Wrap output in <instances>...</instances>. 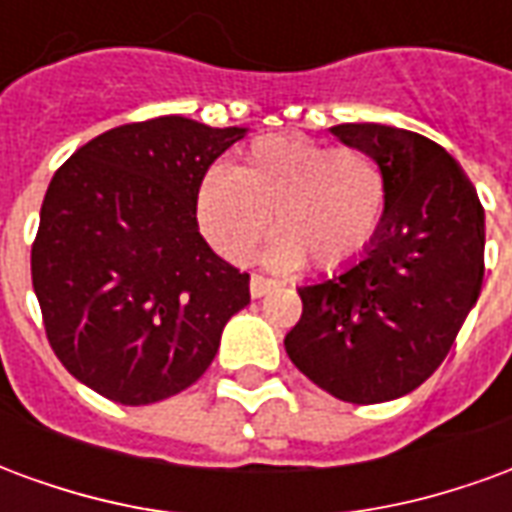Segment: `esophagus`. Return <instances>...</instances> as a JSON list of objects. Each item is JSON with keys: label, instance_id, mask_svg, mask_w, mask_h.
Masks as SVG:
<instances>
[{"label": "esophagus", "instance_id": "34e87169", "mask_svg": "<svg viewBox=\"0 0 512 512\" xmlns=\"http://www.w3.org/2000/svg\"><path fill=\"white\" fill-rule=\"evenodd\" d=\"M271 288H274V279L263 277V274H252V279H249V293H252V299L266 296Z\"/></svg>", "mask_w": 512, "mask_h": 512}]
</instances>
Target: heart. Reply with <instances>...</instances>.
Segmentation results:
<instances>
[{"instance_id":"heart-1","label":"heart","mask_w":512,"mask_h":512,"mask_svg":"<svg viewBox=\"0 0 512 512\" xmlns=\"http://www.w3.org/2000/svg\"><path fill=\"white\" fill-rule=\"evenodd\" d=\"M389 208L384 169L365 150L310 136H260L230 169H211L197 219L227 260L244 263L268 233L279 266L337 271L376 244Z\"/></svg>"}]
</instances>
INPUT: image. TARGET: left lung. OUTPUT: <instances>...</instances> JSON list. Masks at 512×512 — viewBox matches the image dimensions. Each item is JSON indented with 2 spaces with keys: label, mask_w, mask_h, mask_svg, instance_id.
Returning <instances> with one entry per match:
<instances>
[{
  "label": "left lung",
  "mask_w": 512,
  "mask_h": 512,
  "mask_svg": "<svg viewBox=\"0 0 512 512\" xmlns=\"http://www.w3.org/2000/svg\"><path fill=\"white\" fill-rule=\"evenodd\" d=\"M332 134L384 169L389 208L376 244L340 274L299 288L290 362L345 403L414 392L450 354L483 288L485 211L461 164L428 136L378 123Z\"/></svg>",
  "instance_id": "obj_1"
}]
</instances>
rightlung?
Listing matches in <instances>:
<instances>
[{
  "mask_svg": "<svg viewBox=\"0 0 512 512\" xmlns=\"http://www.w3.org/2000/svg\"><path fill=\"white\" fill-rule=\"evenodd\" d=\"M246 128L180 115L95 136L49 183L32 244V288L51 351L123 406L191 386L249 304V274L213 252L197 191Z\"/></svg>",
  "mask_w": 512,
  "mask_h": 512,
  "instance_id": "obj_1",
  "label": "right lung"
}]
</instances>
